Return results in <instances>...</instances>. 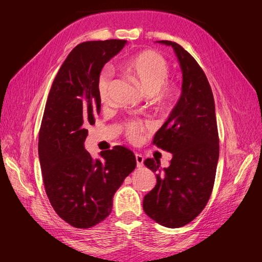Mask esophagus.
<instances>
[{
	"label": "esophagus",
	"instance_id": "34e87169",
	"mask_svg": "<svg viewBox=\"0 0 262 262\" xmlns=\"http://www.w3.org/2000/svg\"><path fill=\"white\" fill-rule=\"evenodd\" d=\"M135 159H136L137 168H141V166L143 165V162H144V158L142 157L141 154H135Z\"/></svg>",
	"mask_w": 262,
	"mask_h": 262
}]
</instances>
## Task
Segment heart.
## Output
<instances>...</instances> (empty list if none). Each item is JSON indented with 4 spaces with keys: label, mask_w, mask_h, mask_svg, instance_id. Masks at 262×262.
Listing matches in <instances>:
<instances>
[{
    "label": "heart",
    "mask_w": 262,
    "mask_h": 262,
    "mask_svg": "<svg viewBox=\"0 0 262 262\" xmlns=\"http://www.w3.org/2000/svg\"><path fill=\"white\" fill-rule=\"evenodd\" d=\"M122 72L134 81L140 90L153 98L154 101L166 103L174 97L176 85L165 80L169 73L168 64L160 54L153 51H143L128 58L121 66ZM109 77L102 74L99 79L98 91L101 101L108 97ZM145 128L141 120H129L125 125V134L128 140L136 142L140 140L142 132Z\"/></svg>",
    "instance_id": "heart-1"
}]
</instances>
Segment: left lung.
<instances>
[{"label":"left lung","instance_id":"left-lung-1","mask_svg":"<svg viewBox=\"0 0 262 262\" xmlns=\"http://www.w3.org/2000/svg\"><path fill=\"white\" fill-rule=\"evenodd\" d=\"M158 42L173 48L182 85L179 100L153 140L172 154L170 165L161 169L157 159L144 161L157 172V185L144 197L143 209L157 223L177 229L196 219L210 197L220 155L219 132L213 92L202 68L177 42Z\"/></svg>","mask_w":262,"mask_h":262}]
</instances>
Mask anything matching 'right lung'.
Instances as JSON below:
<instances>
[{"instance_id": "right-lung-1", "label": "right lung", "mask_w": 262, "mask_h": 262, "mask_svg": "<svg viewBox=\"0 0 262 262\" xmlns=\"http://www.w3.org/2000/svg\"><path fill=\"white\" fill-rule=\"evenodd\" d=\"M126 43H79L60 66L43 111L38 154L45 190L57 215L77 229L97 225L111 213L115 192L136 166L134 153L124 146L100 152V159L84 148L86 128L101 108L100 73Z\"/></svg>"}]
</instances>
